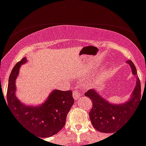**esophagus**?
<instances>
[{
	"mask_svg": "<svg viewBox=\"0 0 146 146\" xmlns=\"http://www.w3.org/2000/svg\"><path fill=\"white\" fill-rule=\"evenodd\" d=\"M81 96H82V94H81V92H79L78 90H75L73 93V98H74L75 100L79 99L81 97Z\"/></svg>",
	"mask_w": 146,
	"mask_h": 146,
	"instance_id": "esophagus-1",
	"label": "esophagus"
}]
</instances>
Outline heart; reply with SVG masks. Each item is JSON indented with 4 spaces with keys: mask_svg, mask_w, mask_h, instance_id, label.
I'll return each instance as SVG.
<instances>
[{
    "mask_svg": "<svg viewBox=\"0 0 146 146\" xmlns=\"http://www.w3.org/2000/svg\"><path fill=\"white\" fill-rule=\"evenodd\" d=\"M107 73V70H106V68H103L102 69L100 70V73L98 74V76L99 77H103L104 76H106V74Z\"/></svg>",
    "mask_w": 146,
    "mask_h": 146,
    "instance_id": "1",
    "label": "heart"
}]
</instances>
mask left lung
I'll return each mask as SVG.
<instances>
[{
    "instance_id": "8db88e82",
    "label": "left lung",
    "mask_w": 146,
    "mask_h": 146,
    "mask_svg": "<svg viewBox=\"0 0 146 146\" xmlns=\"http://www.w3.org/2000/svg\"><path fill=\"white\" fill-rule=\"evenodd\" d=\"M126 63L129 64L131 73L136 77V84L131 95L126 102L110 103L95 89L89 90L84 93V96L92 101V108L89 113L91 123L100 132H115L117 128L126 123L128 117L134 113L138 103L141 101V85L136 68L131 60L127 61Z\"/></svg>"
}]
</instances>
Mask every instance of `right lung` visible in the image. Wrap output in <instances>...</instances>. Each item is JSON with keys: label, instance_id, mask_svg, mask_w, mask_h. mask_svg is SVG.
<instances>
[{"label": "right lung", "instance_id": "add662e5", "mask_svg": "<svg viewBox=\"0 0 146 146\" xmlns=\"http://www.w3.org/2000/svg\"><path fill=\"white\" fill-rule=\"evenodd\" d=\"M27 62L26 58H23L12 69L9 78L7 104L21 125L31 134L39 138L51 137L64 127L67 115L74 104L73 92L54 90L42 104L36 106L21 102L15 94L16 79L21 65Z\"/></svg>", "mask_w": 146, "mask_h": 146}]
</instances>
